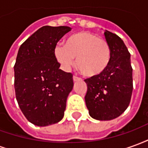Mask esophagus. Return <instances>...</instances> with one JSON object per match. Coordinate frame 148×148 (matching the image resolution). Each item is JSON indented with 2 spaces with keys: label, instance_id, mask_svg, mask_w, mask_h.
Listing matches in <instances>:
<instances>
[{
  "label": "esophagus",
  "instance_id": "1",
  "mask_svg": "<svg viewBox=\"0 0 148 148\" xmlns=\"http://www.w3.org/2000/svg\"><path fill=\"white\" fill-rule=\"evenodd\" d=\"M73 80H74V82H77V81H80L82 80V79H81L80 77H77V76H74V77H73Z\"/></svg>",
  "mask_w": 148,
  "mask_h": 148
}]
</instances>
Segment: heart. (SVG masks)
<instances>
[{
  "label": "heart",
  "instance_id": "obj_1",
  "mask_svg": "<svg viewBox=\"0 0 148 148\" xmlns=\"http://www.w3.org/2000/svg\"><path fill=\"white\" fill-rule=\"evenodd\" d=\"M55 56L64 70L74 64L86 77L102 74L111 60V47L106 39L89 32H80L69 37L66 44H58Z\"/></svg>",
  "mask_w": 148,
  "mask_h": 148
}]
</instances>
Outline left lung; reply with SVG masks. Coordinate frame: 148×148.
<instances>
[{
  "mask_svg": "<svg viewBox=\"0 0 148 148\" xmlns=\"http://www.w3.org/2000/svg\"><path fill=\"white\" fill-rule=\"evenodd\" d=\"M111 47V60L102 74L85 79V96L90 116L98 121L118 117L129 106L133 90L131 55L117 35L105 31Z\"/></svg>",
  "mask_w": 148,
  "mask_h": 148,
  "instance_id": "1",
  "label": "left lung"
}]
</instances>
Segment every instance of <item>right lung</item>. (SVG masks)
Wrapping results in <instances>:
<instances>
[{"label":"right lung","instance_id":"add662e5","mask_svg":"<svg viewBox=\"0 0 148 148\" xmlns=\"http://www.w3.org/2000/svg\"><path fill=\"white\" fill-rule=\"evenodd\" d=\"M70 27L43 26L19 48L14 66V87L20 109L37 126L58 123L63 118L73 74L62 71L55 48Z\"/></svg>","mask_w":148,"mask_h":148}]
</instances>
